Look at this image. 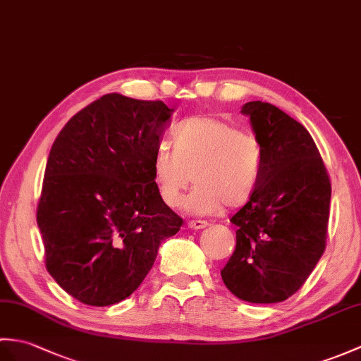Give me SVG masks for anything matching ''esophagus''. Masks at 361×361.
Here are the masks:
<instances>
[{
  "label": "esophagus",
  "mask_w": 361,
  "mask_h": 361,
  "mask_svg": "<svg viewBox=\"0 0 361 361\" xmlns=\"http://www.w3.org/2000/svg\"><path fill=\"white\" fill-rule=\"evenodd\" d=\"M188 224H189L190 229H195V231L204 229V228H207V226H209V223L204 221V220H190Z\"/></svg>",
  "instance_id": "1"
}]
</instances>
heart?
Segmentation results:
<instances>
[{
  "label": "heart",
  "instance_id": "obj_1",
  "mask_svg": "<svg viewBox=\"0 0 361 361\" xmlns=\"http://www.w3.org/2000/svg\"><path fill=\"white\" fill-rule=\"evenodd\" d=\"M172 147L160 146L152 160L155 186L166 206L177 207L192 181L197 186L184 200L192 214H216L223 204L240 207L254 197L263 149L252 133L216 116H192L175 129Z\"/></svg>",
  "mask_w": 361,
  "mask_h": 361
}]
</instances>
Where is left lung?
<instances>
[{"mask_svg": "<svg viewBox=\"0 0 361 361\" xmlns=\"http://www.w3.org/2000/svg\"><path fill=\"white\" fill-rule=\"evenodd\" d=\"M241 114L262 142V169L254 197L231 219L237 246L221 279L249 303H279L303 286L324 252L331 180L303 124L263 102Z\"/></svg>", "mask_w": 361, "mask_h": 361, "instance_id": "obj_1", "label": "left lung"}]
</instances>
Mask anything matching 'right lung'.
Listing matches in <instances>:
<instances>
[{
    "instance_id": "1",
    "label": "right lung",
    "mask_w": 361,
    "mask_h": 361,
    "mask_svg": "<svg viewBox=\"0 0 361 361\" xmlns=\"http://www.w3.org/2000/svg\"><path fill=\"white\" fill-rule=\"evenodd\" d=\"M172 109L103 95L66 123L47 158L37 223L54 280L89 306L132 295L183 219L166 206L152 160Z\"/></svg>"
}]
</instances>
